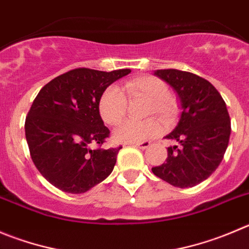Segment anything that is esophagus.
<instances>
[{
    "instance_id": "obj_1",
    "label": "esophagus",
    "mask_w": 249,
    "mask_h": 249,
    "mask_svg": "<svg viewBox=\"0 0 249 249\" xmlns=\"http://www.w3.org/2000/svg\"><path fill=\"white\" fill-rule=\"evenodd\" d=\"M132 146H135V147L140 148V150H146V148L150 147L151 143L147 142V141H145V142H136V143H131Z\"/></svg>"
}]
</instances>
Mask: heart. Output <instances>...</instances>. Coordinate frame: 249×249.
Wrapping results in <instances>:
<instances>
[{"label":"heart","mask_w":249,"mask_h":249,"mask_svg":"<svg viewBox=\"0 0 249 249\" xmlns=\"http://www.w3.org/2000/svg\"><path fill=\"white\" fill-rule=\"evenodd\" d=\"M122 90L115 86L107 88L99 99V113L104 123L115 125L125 117L126 98H143L148 101L147 115L156 114L164 120L171 119L177 110V103L169 96L168 86L153 76H140L126 81ZM161 126L156 120L132 122L125 120L114 129V139L120 142H143L157 136Z\"/></svg>","instance_id":"b5f03b06"}]
</instances>
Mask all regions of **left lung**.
<instances>
[{"instance_id": "1", "label": "left lung", "mask_w": 249, "mask_h": 249, "mask_svg": "<svg viewBox=\"0 0 249 249\" xmlns=\"http://www.w3.org/2000/svg\"><path fill=\"white\" fill-rule=\"evenodd\" d=\"M153 75L176 90L182 111L177 126L166 136L178 146H169L166 162L152 172L173 187H194L216 171L229 146L226 103L209 81L192 72L156 70Z\"/></svg>"}]
</instances>
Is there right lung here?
<instances>
[{"label": "right lung", "instance_id": "1", "mask_svg": "<svg viewBox=\"0 0 249 249\" xmlns=\"http://www.w3.org/2000/svg\"><path fill=\"white\" fill-rule=\"evenodd\" d=\"M130 72L75 69L41 88L24 129L32 160L50 184L81 194L113 172L122 146L92 150L90 145H102L109 136L99 114L102 94Z\"/></svg>", "mask_w": 249, "mask_h": 249}]
</instances>
